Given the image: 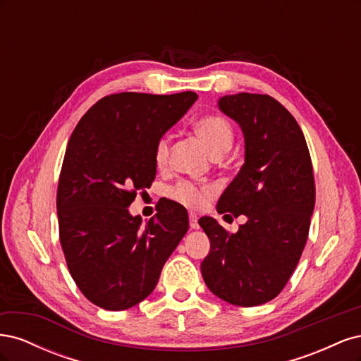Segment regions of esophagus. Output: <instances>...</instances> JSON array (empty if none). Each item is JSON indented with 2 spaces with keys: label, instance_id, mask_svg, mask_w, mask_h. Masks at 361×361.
I'll use <instances>...</instances> for the list:
<instances>
[{
  "label": "esophagus",
  "instance_id": "esophagus-1",
  "mask_svg": "<svg viewBox=\"0 0 361 361\" xmlns=\"http://www.w3.org/2000/svg\"><path fill=\"white\" fill-rule=\"evenodd\" d=\"M199 218H197V215H195V214H190V227L191 228H194V231H195V228H199Z\"/></svg>",
  "mask_w": 361,
  "mask_h": 361
}]
</instances>
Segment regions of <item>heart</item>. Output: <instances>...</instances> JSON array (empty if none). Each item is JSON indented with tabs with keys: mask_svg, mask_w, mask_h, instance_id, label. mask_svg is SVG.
Here are the masks:
<instances>
[{
	"mask_svg": "<svg viewBox=\"0 0 361 361\" xmlns=\"http://www.w3.org/2000/svg\"><path fill=\"white\" fill-rule=\"evenodd\" d=\"M195 133L203 140L206 147L214 157H221L232 147L233 129L227 120L218 114H209L199 118L194 125ZM170 140L167 135L161 137L155 146V162L158 167H164L169 161ZM214 194L209 187H195L188 182H180L173 188V195L178 202L188 207H202Z\"/></svg>",
	"mask_w": 361,
	"mask_h": 361,
	"instance_id": "b5f03b06",
	"label": "heart"
}]
</instances>
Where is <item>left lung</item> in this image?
Instances as JSON below:
<instances>
[{"label":"left lung","mask_w":361,"mask_h":361,"mask_svg":"<svg viewBox=\"0 0 361 361\" xmlns=\"http://www.w3.org/2000/svg\"><path fill=\"white\" fill-rule=\"evenodd\" d=\"M218 108L241 128L245 154L216 211L245 215L247 223L228 233L202 216L211 250L200 269L218 298L253 307L277 297L301 257L314 207L313 169L300 125L274 97L226 94Z\"/></svg>","instance_id":"8db88e82"}]
</instances>
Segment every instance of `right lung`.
<instances>
[{
	"label": "right lung",
	"mask_w": 361,
	"mask_h": 361,
	"mask_svg": "<svg viewBox=\"0 0 361 361\" xmlns=\"http://www.w3.org/2000/svg\"><path fill=\"white\" fill-rule=\"evenodd\" d=\"M197 97L105 96L69 138L57 190L60 243L76 286L105 310H126L147 298L188 232V212L176 202L161 204L146 223L128 207L135 191L155 179L157 141Z\"/></svg>",
	"instance_id": "1"
}]
</instances>
